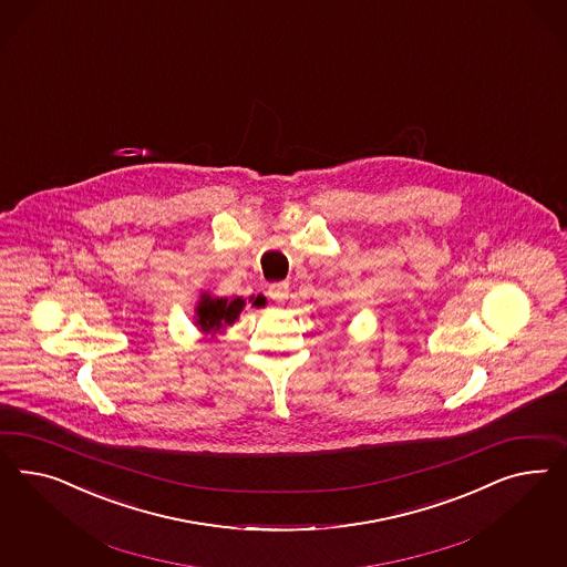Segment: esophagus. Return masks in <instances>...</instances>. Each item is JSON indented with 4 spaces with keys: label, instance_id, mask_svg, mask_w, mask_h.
<instances>
[{
    "label": "esophagus",
    "instance_id": "obj_1",
    "mask_svg": "<svg viewBox=\"0 0 567 567\" xmlns=\"http://www.w3.org/2000/svg\"><path fill=\"white\" fill-rule=\"evenodd\" d=\"M268 295L276 299V301H282L289 297V282H275L268 287Z\"/></svg>",
    "mask_w": 567,
    "mask_h": 567
}]
</instances>
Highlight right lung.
<instances>
[{
    "label": "right lung",
    "mask_w": 567,
    "mask_h": 567,
    "mask_svg": "<svg viewBox=\"0 0 567 567\" xmlns=\"http://www.w3.org/2000/svg\"><path fill=\"white\" fill-rule=\"evenodd\" d=\"M243 306H245V301L240 297L237 299H224V297L223 299H212L204 295V299L197 308V324L206 332H218L239 318Z\"/></svg>",
    "instance_id": "obj_1"
}]
</instances>
